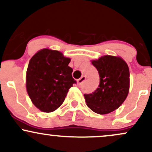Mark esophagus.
I'll list each match as a JSON object with an SVG mask.
<instances>
[{"label":"esophagus","instance_id":"34e87169","mask_svg":"<svg viewBox=\"0 0 152 152\" xmlns=\"http://www.w3.org/2000/svg\"><path fill=\"white\" fill-rule=\"evenodd\" d=\"M86 76H81V77L78 80V85H82V84H83V82L86 81Z\"/></svg>","mask_w":152,"mask_h":152}]
</instances>
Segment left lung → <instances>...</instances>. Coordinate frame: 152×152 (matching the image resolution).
I'll return each mask as SVG.
<instances>
[{
    "label": "left lung",
    "mask_w": 152,
    "mask_h": 152,
    "mask_svg": "<svg viewBox=\"0 0 152 152\" xmlns=\"http://www.w3.org/2000/svg\"><path fill=\"white\" fill-rule=\"evenodd\" d=\"M92 64L100 78L99 88L93 93L84 94L88 107L99 114L117 109L127 97L129 89V70L121 58L104 56Z\"/></svg>",
    "instance_id": "8db88e82"
}]
</instances>
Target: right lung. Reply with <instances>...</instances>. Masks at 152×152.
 <instances>
[{
  "mask_svg": "<svg viewBox=\"0 0 152 152\" xmlns=\"http://www.w3.org/2000/svg\"><path fill=\"white\" fill-rule=\"evenodd\" d=\"M71 59L58 51L42 49L29 61L26 88L33 104L43 112L56 110L65 100L69 89L76 83L72 77Z\"/></svg>",
  "mask_w": 152,
  "mask_h": 152,
  "instance_id": "1",
  "label": "right lung"
}]
</instances>
